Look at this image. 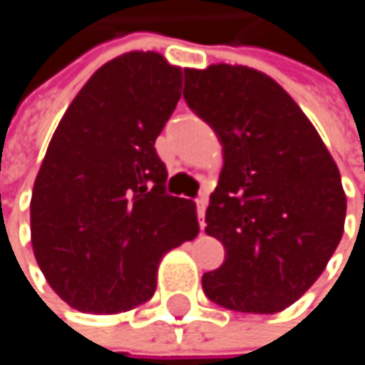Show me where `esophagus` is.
<instances>
[{"mask_svg":"<svg viewBox=\"0 0 365 365\" xmlns=\"http://www.w3.org/2000/svg\"><path fill=\"white\" fill-rule=\"evenodd\" d=\"M207 202H209V198H207V196H200V198H196V211H198V222H200V228L205 226V211H207Z\"/></svg>","mask_w":365,"mask_h":365,"instance_id":"obj_1","label":"esophagus"}]
</instances>
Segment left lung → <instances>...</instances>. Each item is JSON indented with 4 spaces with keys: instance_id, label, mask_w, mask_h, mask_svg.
<instances>
[{
    "instance_id": "8db88e82",
    "label": "left lung",
    "mask_w": 365,
    "mask_h": 365,
    "mask_svg": "<svg viewBox=\"0 0 365 365\" xmlns=\"http://www.w3.org/2000/svg\"><path fill=\"white\" fill-rule=\"evenodd\" d=\"M183 99L224 152L205 232L226 262L202 274V289L230 311L279 313L319 279L342 239L340 171L307 113L257 69H185Z\"/></svg>"
}]
</instances>
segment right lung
Wrapping results in <instances>:
<instances>
[{
	"mask_svg": "<svg viewBox=\"0 0 365 365\" xmlns=\"http://www.w3.org/2000/svg\"><path fill=\"white\" fill-rule=\"evenodd\" d=\"M182 67L124 52L63 113L31 194V245L48 285L82 313L150 300L158 264L198 235L196 205L165 192L156 137L182 97Z\"/></svg>",
	"mask_w": 365,
	"mask_h": 365,
	"instance_id": "add662e5",
	"label": "right lung"
}]
</instances>
